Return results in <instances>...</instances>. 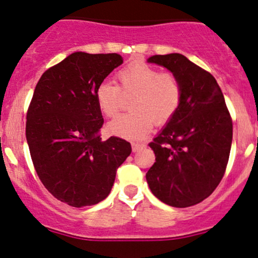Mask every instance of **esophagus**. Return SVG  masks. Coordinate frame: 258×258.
Returning <instances> with one entry per match:
<instances>
[{
	"label": "esophagus",
	"mask_w": 258,
	"mask_h": 258,
	"mask_svg": "<svg viewBox=\"0 0 258 258\" xmlns=\"http://www.w3.org/2000/svg\"><path fill=\"white\" fill-rule=\"evenodd\" d=\"M146 147V144L143 143H132V150L133 152H139L141 149H143V148Z\"/></svg>",
	"instance_id": "1"
}]
</instances>
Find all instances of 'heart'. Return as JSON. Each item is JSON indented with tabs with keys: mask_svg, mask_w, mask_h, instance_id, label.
I'll return each mask as SVG.
<instances>
[{
	"mask_svg": "<svg viewBox=\"0 0 258 258\" xmlns=\"http://www.w3.org/2000/svg\"><path fill=\"white\" fill-rule=\"evenodd\" d=\"M116 78L119 86L112 81H102L94 91L97 106L108 117L120 111L123 96H132L128 104L132 111L120 115L108 125L112 135L142 139L152 131L154 123L165 125L178 112L183 90L173 73H160L147 63H132L119 70Z\"/></svg>",
	"mask_w": 258,
	"mask_h": 258,
	"instance_id": "1",
	"label": "heart"
}]
</instances>
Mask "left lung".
<instances>
[{"label":"left lung","instance_id":"left-lung-1","mask_svg":"<svg viewBox=\"0 0 258 258\" xmlns=\"http://www.w3.org/2000/svg\"><path fill=\"white\" fill-rule=\"evenodd\" d=\"M148 61L178 78L183 99L173 119L149 143L155 162L146 174L147 182L167 205H197L214 193L226 172L232 116L216 79L184 55H153Z\"/></svg>","mask_w":258,"mask_h":258}]
</instances>
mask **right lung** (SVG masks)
I'll list each match as a JSON object with an SVG mask.
<instances>
[{
    "label": "right lung",
    "instance_id": "add662e5",
    "mask_svg": "<svg viewBox=\"0 0 258 258\" xmlns=\"http://www.w3.org/2000/svg\"><path fill=\"white\" fill-rule=\"evenodd\" d=\"M121 64L117 53L75 52L47 69L32 94L25 127L32 164L47 190L73 207L104 200L132 152L122 138L102 141L104 120L94 98Z\"/></svg>",
    "mask_w": 258,
    "mask_h": 258
}]
</instances>
